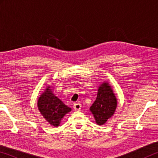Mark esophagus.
<instances>
[{"mask_svg":"<svg viewBox=\"0 0 158 158\" xmlns=\"http://www.w3.org/2000/svg\"><path fill=\"white\" fill-rule=\"evenodd\" d=\"M74 111H79L81 108V105L80 103H75L73 106Z\"/></svg>","mask_w":158,"mask_h":158,"instance_id":"esophagus-1","label":"esophagus"}]
</instances>
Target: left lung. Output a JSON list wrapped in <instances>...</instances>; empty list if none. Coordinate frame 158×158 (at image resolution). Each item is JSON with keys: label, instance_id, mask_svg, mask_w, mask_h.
<instances>
[{"label": "left lung", "instance_id": "1", "mask_svg": "<svg viewBox=\"0 0 158 158\" xmlns=\"http://www.w3.org/2000/svg\"><path fill=\"white\" fill-rule=\"evenodd\" d=\"M116 95L109 83L104 81L99 85L95 101L90 107L96 123L104 125L114 114L117 107Z\"/></svg>", "mask_w": 158, "mask_h": 158}]
</instances>
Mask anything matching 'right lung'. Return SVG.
Here are the masks:
<instances>
[{
    "label": "right lung",
    "instance_id": "right-lung-1",
    "mask_svg": "<svg viewBox=\"0 0 158 158\" xmlns=\"http://www.w3.org/2000/svg\"><path fill=\"white\" fill-rule=\"evenodd\" d=\"M52 90V86L47 85L37 99V108L51 125L58 127L65 115L70 112L72 109L53 94Z\"/></svg>",
    "mask_w": 158,
    "mask_h": 158
}]
</instances>
